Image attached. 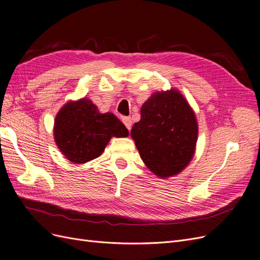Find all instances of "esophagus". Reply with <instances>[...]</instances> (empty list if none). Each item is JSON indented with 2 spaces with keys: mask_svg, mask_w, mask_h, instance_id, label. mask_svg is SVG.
I'll return each instance as SVG.
<instances>
[{
  "mask_svg": "<svg viewBox=\"0 0 260 260\" xmlns=\"http://www.w3.org/2000/svg\"><path fill=\"white\" fill-rule=\"evenodd\" d=\"M122 121H123L125 126H126V128L128 131H131V128H132V119L129 118V116H124V118L122 119Z\"/></svg>",
  "mask_w": 260,
  "mask_h": 260,
  "instance_id": "34e87169",
  "label": "esophagus"
}]
</instances>
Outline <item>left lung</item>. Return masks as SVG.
Here are the masks:
<instances>
[{
    "label": "left lung",
    "instance_id": "left-lung-1",
    "mask_svg": "<svg viewBox=\"0 0 260 260\" xmlns=\"http://www.w3.org/2000/svg\"><path fill=\"white\" fill-rule=\"evenodd\" d=\"M141 160L158 177L181 172L191 161L198 139L196 115L178 90L155 93L142 105L131 132Z\"/></svg>",
    "mask_w": 260,
    "mask_h": 260
}]
</instances>
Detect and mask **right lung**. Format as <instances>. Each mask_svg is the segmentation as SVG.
Here are the masks:
<instances>
[{
	"instance_id": "1",
	"label": "right lung",
	"mask_w": 260,
	"mask_h": 260,
	"mask_svg": "<svg viewBox=\"0 0 260 260\" xmlns=\"http://www.w3.org/2000/svg\"><path fill=\"white\" fill-rule=\"evenodd\" d=\"M55 141L73 163H86L104 152L112 136L126 137L128 131L113 113H100L89 99L66 104L55 119Z\"/></svg>"
}]
</instances>
